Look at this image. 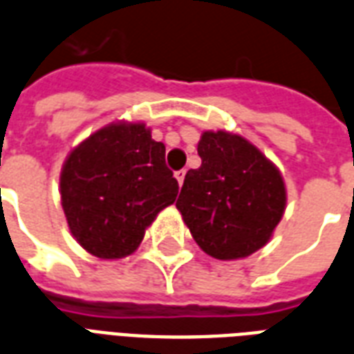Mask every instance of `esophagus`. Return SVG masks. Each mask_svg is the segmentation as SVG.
<instances>
[{
    "label": "esophagus",
    "mask_w": 354,
    "mask_h": 354,
    "mask_svg": "<svg viewBox=\"0 0 354 354\" xmlns=\"http://www.w3.org/2000/svg\"><path fill=\"white\" fill-rule=\"evenodd\" d=\"M174 176H176V180H178V183H180V185H182L183 183V180H185V171H176L174 172Z\"/></svg>",
    "instance_id": "esophagus-1"
}]
</instances>
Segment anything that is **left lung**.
<instances>
[{
	"label": "left lung",
	"instance_id": "left-lung-1",
	"mask_svg": "<svg viewBox=\"0 0 354 354\" xmlns=\"http://www.w3.org/2000/svg\"><path fill=\"white\" fill-rule=\"evenodd\" d=\"M202 165L183 180L176 207L191 236L217 260L247 258L273 237L288 202L279 167L243 135L207 129Z\"/></svg>",
	"mask_w": 354,
	"mask_h": 354
}]
</instances>
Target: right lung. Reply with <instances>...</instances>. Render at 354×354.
Wrapping results in <instances>:
<instances>
[{
  "label": "right lung",
  "instance_id": "right-lung-1",
  "mask_svg": "<svg viewBox=\"0 0 354 354\" xmlns=\"http://www.w3.org/2000/svg\"><path fill=\"white\" fill-rule=\"evenodd\" d=\"M59 193L70 234L88 254L126 258L158 213L176 201L165 145L145 122L105 124L66 156Z\"/></svg>",
  "mask_w": 354,
  "mask_h": 354
}]
</instances>
